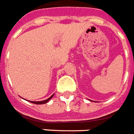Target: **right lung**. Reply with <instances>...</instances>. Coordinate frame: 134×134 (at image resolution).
<instances>
[{"mask_svg":"<svg viewBox=\"0 0 134 134\" xmlns=\"http://www.w3.org/2000/svg\"><path fill=\"white\" fill-rule=\"evenodd\" d=\"M53 96H54V94H53V95H52V96H50V97H49V98H48V99H45V100H43V101L33 102V101H30V100H29V102H32V103H33V104H43L47 103V102H48L49 100H50V99H51V98H52V97H53Z\"/></svg>","mask_w":134,"mask_h":134,"instance_id":"right-lung-1","label":"right lung"}]
</instances>
